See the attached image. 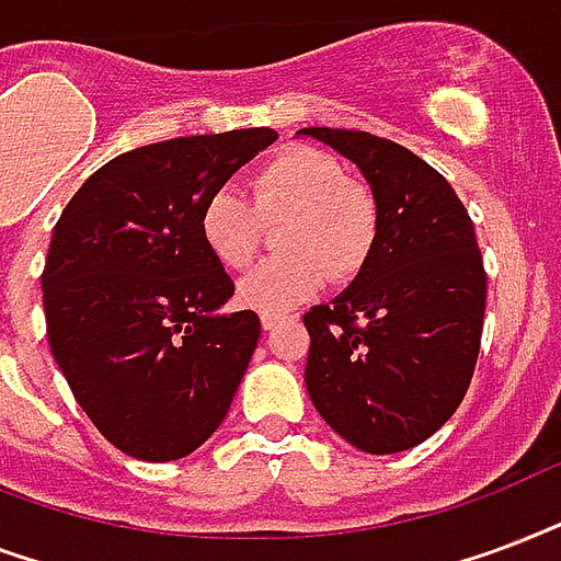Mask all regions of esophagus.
<instances>
[{
  "label": "esophagus",
  "instance_id": "obj_1",
  "mask_svg": "<svg viewBox=\"0 0 561 561\" xmlns=\"http://www.w3.org/2000/svg\"><path fill=\"white\" fill-rule=\"evenodd\" d=\"M286 321V316H260V324H263V330H275V328H280V324H284Z\"/></svg>",
  "mask_w": 561,
  "mask_h": 561
}]
</instances>
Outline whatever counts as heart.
<instances>
[{"mask_svg": "<svg viewBox=\"0 0 561 561\" xmlns=\"http://www.w3.org/2000/svg\"><path fill=\"white\" fill-rule=\"evenodd\" d=\"M254 204L233 190L204 202L198 233L210 257L242 272L263 249V225H280L284 257L254 268L237 289L242 307L280 316L319 293L324 277L354 280L368 266L380 237V207L366 184L328 151L289 146L251 178Z\"/></svg>", "mask_w": 561, "mask_h": 561, "instance_id": "heart-1", "label": "heart"}]
</instances>
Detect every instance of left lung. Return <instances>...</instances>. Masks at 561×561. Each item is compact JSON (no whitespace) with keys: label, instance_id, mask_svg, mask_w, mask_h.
Returning a JSON list of instances; mask_svg holds the SVG:
<instances>
[{"label":"left lung","instance_id":"8db88e82","mask_svg":"<svg viewBox=\"0 0 561 561\" xmlns=\"http://www.w3.org/2000/svg\"><path fill=\"white\" fill-rule=\"evenodd\" d=\"M357 163L380 207L368 266L304 316L312 407L366 454H398L445 424L474 377L485 268L466 204L398 142L348 128H301Z\"/></svg>","mask_w":561,"mask_h":561}]
</instances>
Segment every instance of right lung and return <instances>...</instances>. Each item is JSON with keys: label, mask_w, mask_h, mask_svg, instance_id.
<instances>
[{"label": "right lung", "mask_w": 561, "mask_h": 561, "mask_svg": "<svg viewBox=\"0 0 561 561\" xmlns=\"http://www.w3.org/2000/svg\"><path fill=\"white\" fill-rule=\"evenodd\" d=\"M272 128L151 142L87 178L43 268L51 357L114 447L169 462L216 433L257 348L254 310L198 233L204 202L272 146Z\"/></svg>", "instance_id": "1"}]
</instances>
